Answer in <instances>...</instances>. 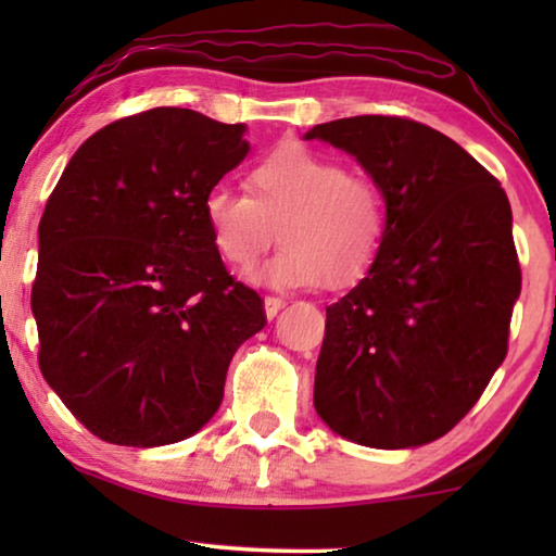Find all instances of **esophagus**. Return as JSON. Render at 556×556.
I'll use <instances>...</instances> for the list:
<instances>
[{
	"label": "esophagus",
	"instance_id": "esophagus-1",
	"mask_svg": "<svg viewBox=\"0 0 556 556\" xmlns=\"http://www.w3.org/2000/svg\"><path fill=\"white\" fill-rule=\"evenodd\" d=\"M263 306H265V316L273 318V316H278V311L286 306V299H280V295H265Z\"/></svg>",
	"mask_w": 556,
	"mask_h": 556
}]
</instances>
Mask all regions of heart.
Masks as SVG:
<instances>
[{"mask_svg":"<svg viewBox=\"0 0 556 556\" xmlns=\"http://www.w3.org/2000/svg\"><path fill=\"white\" fill-rule=\"evenodd\" d=\"M245 189L212 187L202 202L204 223L219 257L238 273L255 268L278 227L283 250L261 276L276 288L354 286L390 235L382 185L303 143L253 162Z\"/></svg>","mask_w":556,"mask_h":556,"instance_id":"b5f03b06","label":"heart"}]
</instances>
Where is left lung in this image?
Returning a JSON list of instances; mask_svg holds the SVG:
<instances>
[{
  "instance_id": "1",
  "label": "left lung",
  "mask_w": 556,
  "mask_h": 556,
  "mask_svg": "<svg viewBox=\"0 0 556 556\" xmlns=\"http://www.w3.org/2000/svg\"><path fill=\"white\" fill-rule=\"evenodd\" d=\"M306 139L356 156L390 202L377 263L326 308L316 413L384 451L443 438L508 352L521 293L508 197L466 149L413 118H339Z\"/></svg>"
}]
</instances>
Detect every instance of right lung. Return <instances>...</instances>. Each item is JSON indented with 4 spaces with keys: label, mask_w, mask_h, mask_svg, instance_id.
I'll list each match as a JSON object with an SVG mask.
<instances>
[{
    "label": "right lung",
    "mask_w": 556,
    "mask_h": 556,
    "mask_svg": "<svg viewBox=\"0 0 556 556\" xmlns=\"http://www.w3.org/2000/svg\"><path fill=\"white\" fill-rule=\"evenodd\" d=\"M242 124L151 109L96 131L40 219L33 314L42 377L113 445L194 435L217 413L242 341L265 326L227 273L204 194L248 154Z\"/></svg>",
    "instance_id": "1"
}]
</instances>
